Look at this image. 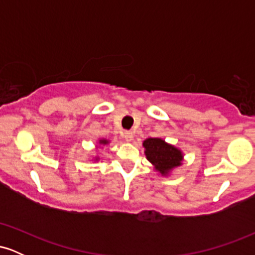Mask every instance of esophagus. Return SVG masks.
<instances>
[{
    "instance_id": "obj_1",
    "label": "esophagus",
    "mask_w": 255,
    "mask_h": 255,
    "mask_svg": "<svg viewBox=\"0 0 255 255\" xmlns=\"http://www.w3.org/2000/svg\"><path fill=\"white\" fill-rule=\"evenodd\" d=\"M124 136H125V139L127 140V141H130V140L133 139V133H131V131H129V130H126L124 133Z\"/></svg>"
}]
</instances>
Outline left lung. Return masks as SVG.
<instances>
[{"mask_svg":"<svg viewBox=\"0 0 255 255\" xmlns=\"http://www.w3.org/2000/svg\"><path fill=\"white\" fill-rule=\"evenodd\" d=\"M145 153L154 168L162 174H166L175 166L181 164L182 153L174 146L168 145L158 137H148L144 141Z\"/></svg>","mask_w":255,"mask_h":255,"instance_id":"left-lung-1","label":"left lung"}]
</instances>
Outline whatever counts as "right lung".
<instances>
[{
  "label": "right lung",
  "mask_w": 255,
  "mask_h": 255,
  "mask_svg": "<svg viewBox=\"0 0 255 255\" xmlns=\"http://www.w3.org/2000/svg\"><path fill=\"white\" fill-rule=\"evenodd\" d=\"M99 142H101V144H107V140H101V141H99Z\"/></svg>",
  "instance_id": "obj_1"
}]
</instances>
